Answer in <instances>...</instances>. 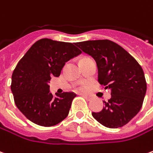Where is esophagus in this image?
<instances>
[{"label":"esophagus","mask_w":153,"mask_h":153,"mask_svg":"<svg viewBox=\"0 0 153 153\" xmlns=\"http://www.w3.org/2000/svg\"><path fill=\"white\" fill-rule=\"evenodd\" d=\"M83 96H84V98L86 99H88V100H91V99H94V96L93 95H87V94H83Z\"/></svg>","instance_id":"obj_1"}]
</instances>
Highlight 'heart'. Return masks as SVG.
<instances>
[{"label":"heart","mask_w":153,"mask_h":153,"mask_svg":"<svg viewBox=\"0 0 153 153\" xmlns=\"http://www.w3.org/2000/svg\"><path fill=\"white\" fill-rule=\"evenodd\" d=\"M84 59H86V58H84Z\"/></svg>","instance_id":"1"}]
</instances>
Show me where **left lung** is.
<instances>
[{
  "label": "left lung",
  "instance_id": "8db88e82",
  "mask_svg": "<svg viewBox=\"0 0 153 153\" xmlns=\"http://www.w3.org/2000/svg\"><path fill=\"white\" fill-rule=\"evenodd\" d=\"M75 45L94 59L99 84L111 89V99L104 101L100 112L92 113L93 117L110 128L126 125L140 111L147 91L141 65L128 51L109 39L77 42Z\"/></svg>",
  "mask_w": 153,
  "mask_h": 153
}]
</instances>
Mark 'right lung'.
<instances>
[{
  "instance_id": "add662e5",
  "label": "right lung",
  "mask_w": 153,
  "mask_h": 153,
  "mask_svg": "<svg viewBox=\"0 0 153 153\" xmlns=\"http://www.w3.org/2000/svg\"><path fill=\"white\" fill-rule=\"evenodd\" d=\"M82 53L74 44L41 39L33 44L18 62L11 78L10 88L16 107L32 123L51 127L69 114L74 93L54 97L48 83L59 77L70 59Z\"/></svg>"
}]
</instances>
